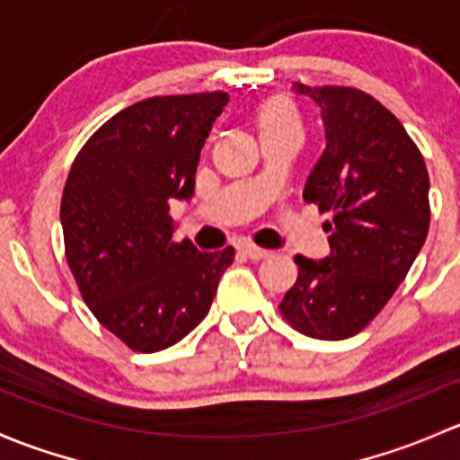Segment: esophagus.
I'll return each mask as SVG.
<instances>
[{
  "instance_id": "esophagus-1",
  "label": "esophagus",
  "mask_w": 460,
  "mask_h": 460,
  "mask_svg": "<svg viewBox=\"0 0 460 460\" xmlns=\"http://www.w3.org/2000/svg\"><path fill=\"white\" fill-rule=\"evenodd\" d=\"M241 250H243V254H245V257H248V259H252V261H261V259L270 257V252H268V250L259 248V245H254V243H243V245H241Z\"/></svg>"
}]
</instances>
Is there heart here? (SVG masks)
I'll list each match as a JSON object with an SVG mask.
<instances>
[{"mask_svg": "<svg viewBox=\"0 0 460 460\" xmlns=\"http://www.w3.org/2000/svg\"><path fill=\"white\" fill-rule=\"evenodd\" d=\"M252 121L261 144L270 139H279V137H296V139H301L303 135L299 108L286 94H272V97L263 99L254 108Z\"/></svg>", "mask_w": 460, "mask_h": 460, "instance_id": "heart-1", "label": "heart"}]
</instances>
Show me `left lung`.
<instances>
[{"label":"left lung","instance_id":"obj_1","mask_svg":"<svg viewBox=\"0 0 460 460\" xmlns=\"http://www.w3.org/2000/svg\"><path fill=\"white\" fill-rule=\"evenodd\" d=\"M319 106L325 150L303 201L328 212L330 257L296 254L283 319L301 334L341 341L361 332L410 272L429 228V177L401 121L357 88L295 84Z\"/></svg>","mask_w":460,"mask_h":460}]
</instances>
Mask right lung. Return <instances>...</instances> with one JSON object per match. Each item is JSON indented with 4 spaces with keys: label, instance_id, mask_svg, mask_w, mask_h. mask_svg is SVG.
Returning <instances> with one entry per match:
<instances>
[{
    "label": "right lung",
    "instance_id": "obj_1",
    "mask_svg": "<svg viewBox=\"0 0 460 460\" xmlns=\"http://www.w3.org/2000/svg\"><path fill=\"white\" fill-rule=\"evenodd\" d=\"M228 93L150 97L117 112L73 161L64 195L66 261L99 323L137 352H159L210 310L234 248L174 241L170 203L195 195L212 121Z\"/></svg>",
    "mask_w": 460,
    "mask_h": 460
}]
</instances>
